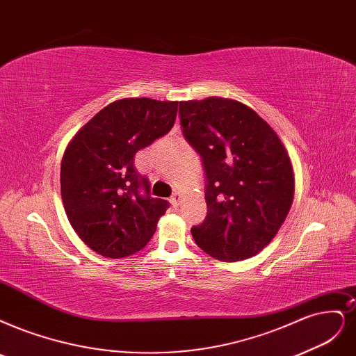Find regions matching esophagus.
Returning a JSON list of instances; mask_svg holds the SVG:
<instances>
[{
	"mask_svg": "<svg viewBox=\"0 0 356 356\" xmlns=\"http://www.w3.org/2000/svg\"><path fill=\"white\" fill-rule=\"evenodd\" d=\"M180 198H181V193L180 192H176L173 196L170 198V202L173 207H177L180 204Z\"/></svg>",
	"mask_w": 356,
	"mask_h": 356,
	"instance_id": "obj_1",
	"label": "esophagus"
}]
</instances>
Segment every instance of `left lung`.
<instances>
[{
	"label": "left lung",
	"instance_id": "8db88e82",
	"mask_svg": "<svg viewBox=\"0 0 356 356\" xmlns=\"http://www.w3.org/2000/svg\"><path fill=\"white\" fill-rule=\"evenodd\" d=\"M183 136L205 171L207 217L191 233L204 252L234 262L261 252L291 209V158L267 122L245 104L211 97L179 105Z\"/></svg>",
	"mask_w": 356,
	"mask_h": 356
}]
</instances>
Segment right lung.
Wrapping results in <instances>:
<instances>
[{"label": "right lung", "instance_id": "right-lung-1", "mask_svg": "<svg viewBox=\"0 0 356 356\" xmlns=\"http://www.w3.org/2000/svg\"><path fill=\"white\" fill-rule=\"evenodd\" d=\"M179 102L126 98L111 102L77 131L61 161V198L72 227L102 257L140 251L167 211L152 198L135 155L175 126Z\"/></svg>", "mask_w": 356, "mask_h": 356}]
</instances>
